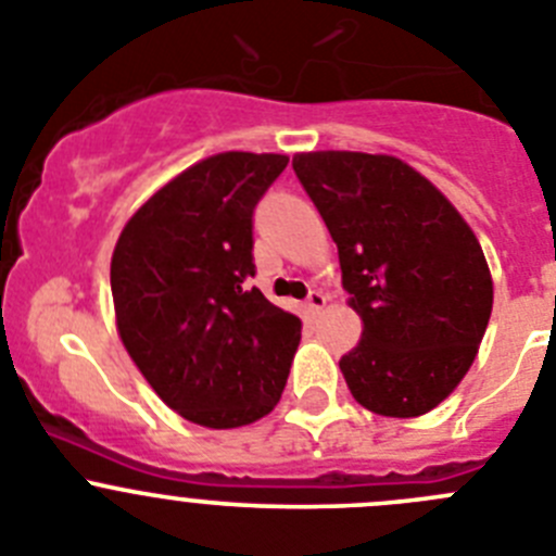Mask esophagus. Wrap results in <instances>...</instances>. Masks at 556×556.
<instances>
[{"instance_id": "obj_1", "label": "esophagus", "mask_w": 556, "mask_h": 556, "mask_svg": "<svg viewBox=\"0 0 556 556\" xmlns=\"http://www.w3.org/2000/svg\"><path fill=\"white\" fill-rule=\"evenodd\" d=\"M328 305V298H325L323 292H312L308 298H305V308H308V314H319Z\"/></svg>"}]
</instances>
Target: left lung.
Segmentation results:
<instances>
[{
    "label": "left lung",
    "mask_w": 556,
    "mask_h": 556,
    "mask_svg": "<svg viewBox=\"0 0 556 556\" xmlns=\"http://www.w3.org/2000/svg\"><path fill=\"white\" fill-rule=\"evenodd\" d=\"M339 248L341 287L364 323L339 369L358 405L414 419L460 386L493 308L471 226L416 167L391 154L292 156Z\"/></svg>",
    "instance_id": "obj_1"
}]
</instances>
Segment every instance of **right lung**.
<instances>
[{"label":"right lung","mask_w":556,"mask_h":556,"mask_svg":"<svg viewBox=\"0 0 556 556\" xmlns=\"http://www.w3.org/2000/svg\"><path fill=\"white\" fill-rule=\"evenodd\" d=\"M287 154L223 151L137 208L110 264L115 328L167 407L212 430L267 416L287 386L300 319L248 289L253 206Z\"/></svg>","instance_id":"right-lung-1"}]
</instances>
